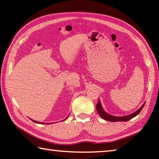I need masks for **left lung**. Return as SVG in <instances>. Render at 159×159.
<instances>
[{
    "label": "left lung",
    "mask_w": 159,
    "mask_h": 159,
    "mask_svg": "<svg viewBox=\"0 0 159 159\" xmlns=\"http://www.w3.org/2000/svg\"><path fill=\"white\" fill-rule=\"evenodd\" d=\"M145 103H144V104L141 106V107L134 112H133L132 114H130L128 115H125V116H122V117H117V116H113V115H111L108 113H107L106 111H104V110L102 108V104H101L100 101L98 102L96 105V108L97 111L98 112V113L100 115V117L103 118V120H105L106 121H110V122H126V121H129V120L132 119L134 117L136 116L138 114L140 113V111H142L143 108L145 106Z\"/></svg>",
    "instance_id": "obj_1"
}]
</instances>
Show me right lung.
<instances>
[{
  "label": "right lung",
  "mask_w": 159,
  "mask_h": 159,
  "mask_svg": "<svg viewBox=\"0 0 159 159\" xmlns=\"http://www.w3.org/2000/svg\"><path fill=\"white\" fill-rule=\"evenodd\" d=\"M67 117H68V116H67V117H66V118H65V119L64 120H65L66 119H67ZM32 120V121H33V122H34V123H37V124H44V123H43V122H37V121H35V120ZM46 124H47V123H46ZM48 124H49V123H48ZM50 124H51V123H50Z\"/></svg>",
  "instance_id": "obj_1"
}]
</instances>
